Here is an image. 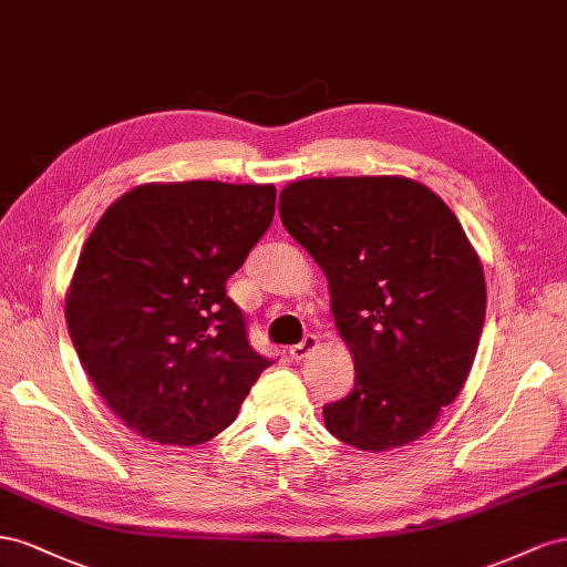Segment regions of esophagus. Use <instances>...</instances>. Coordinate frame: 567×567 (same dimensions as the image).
Here are the masks:
<instances>
[{"mask_svg": "<svg viewBox=\"0 0 567 567\" xmlns=\"http://www.w3.org/2000/svg\"><path fill=\"white\" fill-rule=\"evenodd\" d=\"M316 347H318V337H316V334H306L299 344L289 347V355H292V361H301V359H306V355H309Z\"/></svg>", "mask_w": 567, "mask_h": 567, "instance_id": "obj_1", "label": "esophagus"}]
</instances>
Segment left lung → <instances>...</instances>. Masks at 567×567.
<instances>
[{"label": "left lung", "instance_id": "left-lung-1", "mask_svg": "<svg viewBox=\"0 0 567 567\" xmlns=\"http://www.w3.org/2000/svg\"><path fill=\"white\" fill-rule=\"evenodd\" d=\"M287 233L328 275L353 390L326 427L361 451L420 440L463 390L487 309L454 212L409 177H311L280 192Z\"/></svg>", "mask_w": 567, "mask_h": 567}]
</instances>
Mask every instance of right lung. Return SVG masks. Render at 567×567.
<instances>
[{"label":"right lung","mask_w":567,"mask_h":567,"mask_svg":"<svg viewBox=\"0 0 567 567\" xmlns=\"http://www.w3.org/2000/svg\"><path fill=\"white\" fill-rule=\"evenodd\" d=\"M272 185L135 187L94 225L66 322L94 390L158 444L208 442L272 363L251 349L225 282L275 216Z\"/></svg>","instance_id":"add662e5"}]
</instances>
